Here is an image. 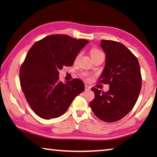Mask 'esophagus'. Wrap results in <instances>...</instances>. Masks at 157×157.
I'll return each instance as SVG.
<instances>
[{"label": "esophagus", "mask_w": 157, "mask_h": 157, "mask_svg": "<svg viewBox=\"0 0 157 157\" xmlns=\"http://www.w3.org/2000/svg\"><path fill=\"white\" fill-rule=\"evenodd\" d=\"M85 91L90 90V86H88V85H85Z\"/></svg>", "instance_id": "esophagus-1"}]
</instances>
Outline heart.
<instances>
[{"mask_svg":"<svg viewBox=\"0 0 157 157\" xmlns=\"http://www.w3.org/2000/svg\"><path fill=\"white\" fill-rule=\"evenodd\" d=\"M99 53H101V52L99 50H98L97 48H92L90 50V55H91V56H92V58H93L94 56H97L98 54H99ZM79 54L78 55V56H77L76 59H78V58H79ZM82 76L85 77H85H86V75L85 73H83L82 74Z\"/></svg>","mask_w":157,"mask_h":157,"instance_id":"b5f03b06","label":"heart"}]
</instances>
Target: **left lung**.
Segmentation results:
<instances>
[{
	"label": "left lung",
	"mask_w": 157,
	"mask_h": 157,
	"mask_svg": "<svg viewBox=\"0 0 157 157\" xmlns=\"http://www.w3.org/2000/svg\"><path fill=\"white\" fill-rule=\"evenodd\" d=\"M106 53V65L99 82L109 84L108 92L92 87L95 97L90 103L94 115L105 122L121 120L134 107L142 86L138 60L126 46L119 42L101 40Z\"/></svg>",
	"instance_id": "left-lung-1"
}]
</instances>
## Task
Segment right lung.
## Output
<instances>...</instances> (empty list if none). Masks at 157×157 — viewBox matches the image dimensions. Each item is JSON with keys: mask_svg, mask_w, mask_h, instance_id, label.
<instances>
[{"mask_svg": "<svg viewBox=\"0 0 157 157\" xmlns=\"http://www.w3.org/2000/svg\"><path fill=\"white\" fill-rule=\"evenodd\" d=\"M89 41L63 34H53L36 42L28 51L20 70L21 88L28 104L40 118H58L85 90L79 79L63 83L59 70L72 66Z\"/></svg>", "mask_w": 157, "mask_h": 157, "instance_id": "add662e5", "label": "right lung"}]
</instances>
